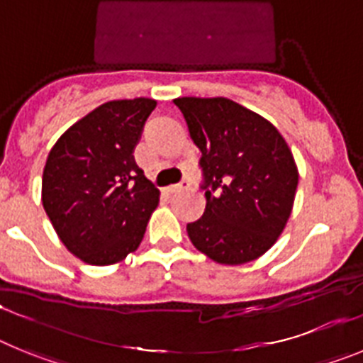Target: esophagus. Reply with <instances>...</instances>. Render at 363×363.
I'll list each match as a JSON object with an SVG mask.
<instances>
[{"label":"esophagus","instance_id":"obj_1","mask_svg":"<svg viewBox=\"0 0 363 363\" xmlns=\"http://www.w3.org/2000/svg\"><path fill=\"white\" fill-rule=\"evenodd\" d=\"M185 189H189V182H182V184L178 185H169V187L163 189V192H165V194H178V192L185 191Z\"/></svg>","mask_w":363,"mask_h":363}]
</instances>
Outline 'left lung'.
<instances>
[{"label":"left lung","mask_w":363,"mask_h":363,"mask_svg":"<svg viewBox=\"0 0 363 363\" xmlns=\"http://www.w3.org/2000/svg\"><path fill=\"white\" fill-rule=\"evenodd\" d=\"M200 149L205 213L187 223L198 251L216 264L242 265L267 252L289 220L298 169L271 121L227 98H178Z\"/></svg>","instance_id":"left-lung-1"}]
</instances>
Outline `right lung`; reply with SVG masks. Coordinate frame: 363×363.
I'll return each instance as SVG.
<instances>
[{
    "mask_svg": "<svg viewBox=\"0 0 363 363\" xmlns=\"http://www.w3.org/2000/svg\"><path fill=\"white\" fill-rule=\"evenodd\" d=\"M154 107L150 98L107 101L50 149L43 209L63 245L85 264L112 265L136 251L158 207L160 191L133 156Z\"/></svg>",
    "mask_w": 363,
    "mask_h": 363,
    "instance_id": "add662e5",
    "label": "right lung"
}]
</instances>
